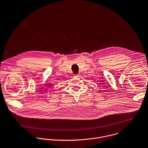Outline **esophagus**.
I'll use <instances>...</instances> for the list:
<instances>
[{
  "label": "esophagus",
  "instance_id": "1",
  "mask_svg": "<svg viewBox=\"0 0 148 148\" xmlns=\"http://www.w3.org/2000/svg\"><path fill=\"white\" fill-rule=\"evenodd\" d=\"M80 76V75L79 74H77V75H74V77H79Z\"/></svg>",
  "mask_w": 148,
  "mask_h": 148
}]
</instances>
